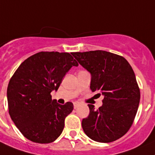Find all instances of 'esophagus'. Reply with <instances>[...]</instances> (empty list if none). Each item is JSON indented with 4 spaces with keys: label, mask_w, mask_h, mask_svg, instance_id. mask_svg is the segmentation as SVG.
<instances>
[{
    "label": "esophagus",
    "mask_w": 155,
    "mask_h": 155,
    "mask_svg": "<svg viewBox=\"0 0 155 155\" xmlns=\"http://www.w3.org/2000/svg\"><path fill=\"white\" fill-rule=\"evenodd\" d=\"M73 105H74V108H75V109H76V108H77L78 106H80V104L79 103V102H74V103H73Z\"/></svg>",
    "instance_id": "1"
}]
</instances>
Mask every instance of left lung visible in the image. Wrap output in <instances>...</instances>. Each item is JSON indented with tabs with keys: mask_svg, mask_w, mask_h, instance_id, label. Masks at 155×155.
Segmentation results:
<instances>
[{
	"mask_svg": "<svg viewBox=\"0 0 155 155\" xmlns=\"http://www.w3.org/2000/svg\"><path fill=\"white\" fill-rule=\"evenodd\" d=\"M91 75V90L104 96L97 110L89 104L90 114L82 120L87 136L100 143L115 141L127 133L137 113L140 91L127 60L103 50L71 53Z\"/></svg>",
	"mask_w": 155,
	"mask_h": 155,
	"instance_id": "left-lung-1",
	"label": "left lung"
}]
</instances>
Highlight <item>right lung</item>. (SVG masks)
I'll list each match as a JSON object with an SVG mask.
<instances>
[{"instance_id":"obj_1","label":"right lung","mask_w":155,"mask_h":155,"mask_svg":"<svg viewBox=\"0 0 155 155\" xmlns=\"http://www.w3.org/2000/svg\"><path fill=\"white\" fill-rule=\"evenodd\" d=\"M72 66L78 63L70 53L39 52L26 59L12 76L7 89L8 113L27 140L49 143L61 134L73 104L60 105L50 93L58 91Z\"/></svg>"}]
</instances>
